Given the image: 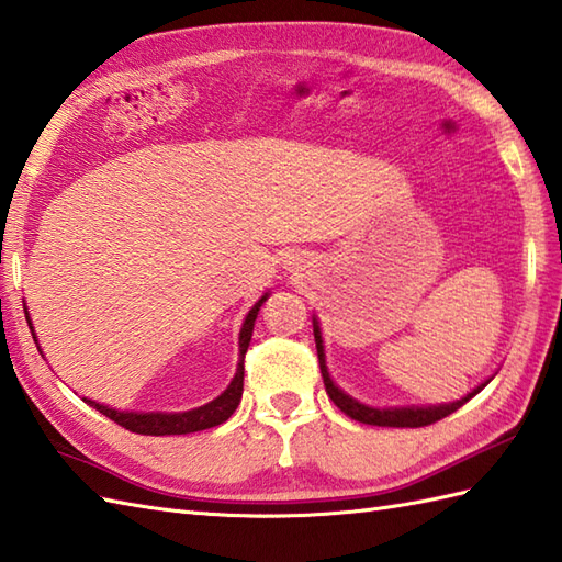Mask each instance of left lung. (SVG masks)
<instances>
[{
    "mask_svg": "<svg viewBox=\"0 0 562 562\" xmlns=\"http://www.w3.org/2000/svg\"><path fill=\"white\" fill-rule=\"evenodd\" d=\"M315 327V344H317V358H319V370H322V380L324 386H327V394L331 402L339 406L348 418H353L358 423H366V426H382V428H423V426H430L435 420H442L445 416L454 414L457 408L464 406L471 396H476L485 384L476 386V390L469 392L464 398H459V402L452 404H442V406H428V408H372L356 402L348 394H344L339 386H336L329 378V370H327V360H324V346H322V331H319V324L317 319L313 322Z\"/></svg>",
    "mask_w": 562,
    "mask_h": 562,
    "instance_id": "1",
    "label": "left lung"
}]
</instances>
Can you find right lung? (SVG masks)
I'll return each instance as SVG.
<instances>
[{"mask_svg":"<svg viewBox=\"0 0 562 562\" xmlns=\"http://www.w3.org/2000/svg\"><path fill=\"white\" fill-rule=\"evenodd\" d=\"M265 301H267V295H261V301L255 303V307L249 310L245 322H243L238 372H235V378L231 380L228 390L223 392L221 396H216L214 402H209L206 406L184 411V414H134V411L108 408L103 404L91 402V398H83V402L93 406L95 411H101V414L108 416L110 420H115L117 426H122L124 430L139 432V435H184V432H196V430L221 426V423H226L233 416V411L238 408L240 398H243V380H245L243 360H245V353H247L249 339H252L257 313H259V307ZM26 319H29V310H26ZM29 327H31V319H29ZM31 331H33V327H31ZM33 339H35V336H33Z\"/></svg>","mask_w":562,"mask_h":562,"instance_id":"obj_1","label":"right lung"}]
</instances>
